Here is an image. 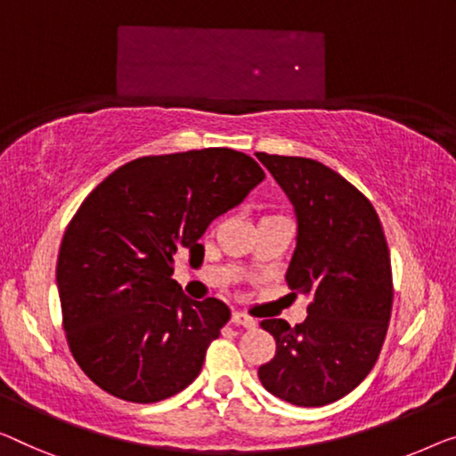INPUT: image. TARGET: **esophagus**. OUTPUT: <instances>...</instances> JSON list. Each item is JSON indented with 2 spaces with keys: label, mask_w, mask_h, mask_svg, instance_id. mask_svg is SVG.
<instances>
[{
  "label": "esophagus",
  "mask_w": 456,
  "mask_h": 456,
  "mask_svg": "<svg viewBox=\"0 0 456 456\" xmlns=\"http://www.w3.org/2000/svg\"><path fill=\"white\" fill-rule=\"evenodd\" d=\"M231 323L243 325V328H256L254 317H249L248 314H241V311H233V315H231Z\"/></svg>",
  "instance_id": "1"
}]
</instances>
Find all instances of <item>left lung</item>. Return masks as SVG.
I'll return each mask as SVG.
<instances>
[{
    "label": "left lung",
    "instance_id": "8db88e82",
    "mask_svg": "<svg viewBox=\"0 0 456 456\" xmlns=\"http://www.w3.org/2000/svg\"><path fill=\"white\" fill-rule=\"evenodd\" d=\"M293 202L298 233L287 270L293 297H309L295 328L264 319L276 354L257 369L264 389L322 407L362 383L383 348L393 307L391 257L370 200L334 169L307 158L257 155Z\"/></svg>",
    "mask_w": 456,
    "mask_h": 456
}]
</instances>
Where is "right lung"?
Segmentation results:
<instances>
[{"mask_svg":"<svg viewBox=\"0 0 456 456\" xmlns=\"http://www.w3.org/2000/svg\"><path fill=\"white\" fill-rule=\"evenodd\" d=\"M264 178L246 153L194 149L128 161L81 202L61 241L57 287L71 354L100 389L155 403L199 377L231 311L182 293L174 254L205 256L207 227Z\"/></svg>","mask_w":456,"mask_h":456,"instance_id":"obj_1","label":"right lung"}]
</instances>
